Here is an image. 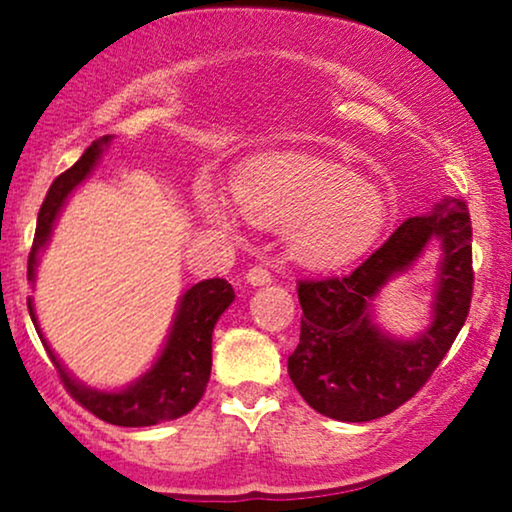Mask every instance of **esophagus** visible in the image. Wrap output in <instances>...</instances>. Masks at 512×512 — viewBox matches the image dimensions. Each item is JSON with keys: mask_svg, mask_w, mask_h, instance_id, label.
Wrapping results in <instances>:
<instances>
[{"mask_svg": "<svg viewBox=\"0 0 512 512\" xmlns=\"http://www.w3.org/2000/svg\"><path fill=\"white\" fill-rule=\"evenodd\" d=\"M245 279H248L250 286H264L272 281V274H269L267 267H252L248 269V274H245Z\"/></svg>", "mask_w": 512, "mask_h": 512, "instance_id": "obj_1", "label": "esophagus"}]
</instances>
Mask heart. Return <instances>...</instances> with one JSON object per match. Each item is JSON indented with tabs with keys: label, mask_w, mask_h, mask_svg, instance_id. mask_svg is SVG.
<instances>
[{
	"label": "heart",
	"mask_w": 512,
	"mask_h": 512,
	"mask_svg": "<svg viewBox=\"0 0 512 512\" xmlns=\"http://www.w3.org/2000/svg\"><path fill=\"white\" fill-rule=\"evenodd\" d=\"M231 192L248 219L286 226L291 257L313 269L354 262L390 221V202L378 187L320 158H255L233 175ZM197 207L216 226H233L231 207L209 185L197 190Z\"/></svg>",
	"instance_id": "obj_1"
}]
</instances>
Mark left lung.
<instances>
[{
    "instance_id": "8db88e82",
    "label": "left lung",
    "mask_w": 512,
    "mask_h": 512,
    "mask_svg": "<svg viewBox=\"0 0 512 512\" xmlns=\"http://www.w3.org/2000/svg\"><path fill=\"white\" fill-rule=\"evenodd\" d=\"M440 239L444 260L432 327L416 340L378 331L369 301L395 273ZM472 223L462 199L411 216L351 274L298 281L301 342L289 356V375L301 397L337 421H373L411 399L460 334L472 303Z\"/></svg>"
}]
</instances>
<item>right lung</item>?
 Masks as SVG:
<instances>
[{"instance_id":"1","label":"right lung","mask_w":512,"mask_h":512,"mask_svg":"<svg viewBox=\"0 0 512 512\" xmlns=\"http://www.w3.org/2000/svg\"><path fill=\"white\" fill-rule=\"evenodd\" d=\"M108 142L110 137L93 142L84 151V156L50 185L48 197H45L43 207L38 211L33 248L28 252V281H35L38 252L48 245L57 214H60L67 197L72 195L74 187L81 180H86L91 170L96 168L98 158L103 154V146ZM233 298H236V291L226 279L199 281L192 289L182 293L178 315H175L173 327H170L168 342L163 346L161 356L156 358L154 366L146 370L137 383L120 392L91 390V387L76 383L72 375L64 370L60 358L52 354L48 342H45L31 298H28V313H31L40 342L48 349L50 361L55 363L57 375H60L69 395L81 407L91 411L93 416L108 421V424L139 428L178 419V416L195 409V404L207 390L211 375V332H214L216 320L223 315V310L233 303Z\"/></svg>"}]
</instances>
